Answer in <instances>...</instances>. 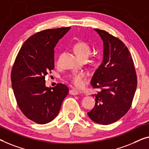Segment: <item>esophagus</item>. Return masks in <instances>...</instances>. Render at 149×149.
Returning <instances> with one entry per match:
<instances>
[{
  "mask_svg": "<svg viewBox=\"0 0 149 149\" xmlns=\"http://www.w3.org/2000/svg\"><path fill=\"white\" fill-rule=\"evenodd\" d=\"M79 93V92H78V91L74 90V89H72V90H70V94L71 95H74V96H76V95H78Z\"/></svg>",
  "mask_w": 149,
  "mask_h": 149,
  "instance_id": "1",
  "label": "esophagus"
}]
</instances>
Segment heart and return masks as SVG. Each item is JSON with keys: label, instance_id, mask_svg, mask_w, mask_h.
I'll return each instance as SVG.
<instances>
[{"label": "heart", "instance_id": "b5f03b06", "mask_svg": "<svg viewBox=\"0 0 149 149\" xmlns=\"http://www.w3.org/2000/svg\"><path fill=\"white\" fill-rule=\"evenodd\" d=\"M75 53L78 57L81 59L87 58L91 53V48L89 44L85 41H80L75 43L73 45ZM59 59H57V63H58ZM87 74L85 72H74L68 76L70 81L77 88H83L86 84V79Z\"/></svg>", "mask_w": 149, "mask_h": 149}]
</instances>
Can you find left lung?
<instances>
[{
    "instance_id": "obj_1",
    "label": "left lung",
    "mask_w": 149,
    "mask_h": 149,
    "mask_svg": "<svg viewBox=\"0 0 149 149\" xmlns=\"http://www.w3.org/2000/svg\"><path fill=\"white\" fill-rule=\"evenodd\" d=\"M94 30L103 41L104 55L91 84L101 90L93 95L96 103L88 115L94 123L107 125L118 120L130 109L137 77L131 55L123 42L105 31Z\"/></svg>"
}]
</instances>
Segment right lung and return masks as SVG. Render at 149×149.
<instances>
[{
  "instance_id": "obj_1",
  "label": "right lung",
  "mask_w": 149,
  "mask_h": 149,
  "mask_svg": "<svg viewBox=\"0 0 149 149\" xmlns=\"http://www.w3.org/2000/svg\"><path fill=\"white\" fill-rule=\"evenodd\" d=\"M69 27L46 29L27 39L15 59L11 82L18 106L31 120L40 124L52 121L69 92L65 84L45 86V75L54 69V47Z\"/></svg>"
}]
</instances>
